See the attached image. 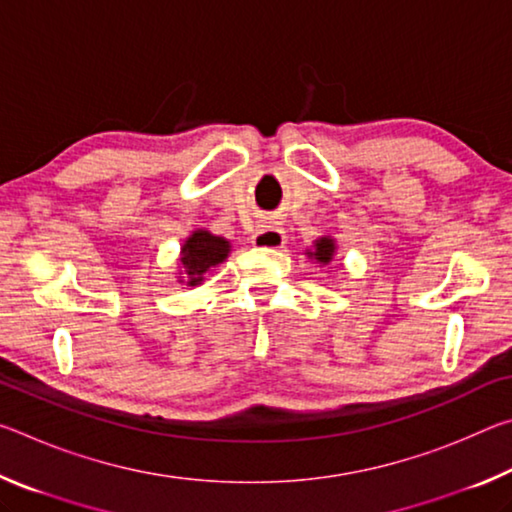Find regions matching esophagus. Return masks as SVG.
Wrapping results in <instances>:
<instances>
[{
    "label": "esophagus",
    "instance_id": "1",
    "mask_svg": "<svg viewBox=\"0 0 512 512\" xmlns=\"http://www.w3.org/2000/svg\"><path fill=\"white\" fill-rule=\"evenodd\" d=\"M253 244L259 248H282L287 244V235H284L280 225L266 223L253 235Z\"/></svg>",
    "mask_w": 512,
    "mask_h": 512
}]
</instances>
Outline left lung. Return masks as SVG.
Returning a JSON list of instances; mask_svg holds the SVG:
<instances>
[{"label": "left lung", "mask_w": 512, "mask_h": 512, "mask_svg": "<svg viewBox=\"0 0 512 512\" xmlns=\"http://www.w3.org/2000/svg\"><path fill=\"white\" fill-rule=\"evenodd\" d=\"M332 255H334V241L327 239V237L318 239L316 250H314V253H309V257H316V262H320V264H327L329 259H332Z\"/></svg>", "instance_id": "8db88e82"}]
</instances>
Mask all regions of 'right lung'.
<instances>
[{
	"label": "right lung",
	"mask_w": 512,
	"mask_h": 512,
	"mask_svg": "<svg viewBox=\"0 0 512 512\" xmlns=\"http://www.w3.org/2000/svg\"><path fill=\"white\" fill-rule=\"evenodd\" d=\"M230 253V244L223 237H214L207 230H198L192 237L185 241L183 246V257H180V264L185 266L189 275V282L192 287L203 282V275L221 264Z\"/></svg>",
	"instance_id": "obj_1"
}]
</instances>
